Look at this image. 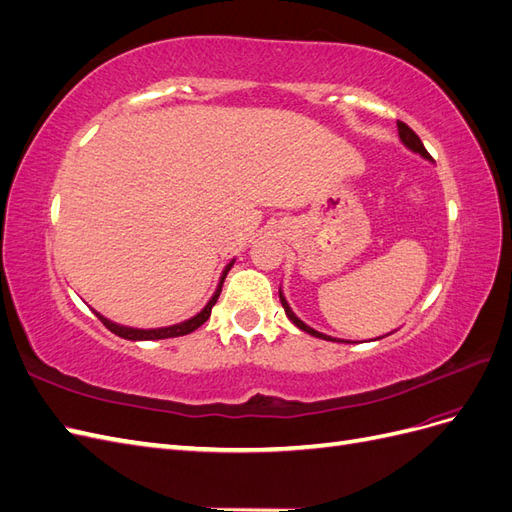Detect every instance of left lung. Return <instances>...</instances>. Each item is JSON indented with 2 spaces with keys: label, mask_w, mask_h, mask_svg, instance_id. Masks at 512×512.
Wrapping results in <instances>:
<instances>
[{
  "label": "left lung",
  "mask_w": 512,
  "mask_h": 512,
  "mask_svg": "<svg viewBox=\"0 0 512 512\" xmlns=\"http://www.w3.org/2000/svg\"><path fill=\"white\" fill-rule=\"evenodd\" d=\"M397 130H399V141L404 143V145H406L410 151L418 153V156L425 158V160H431V156H429V153H427L425 145L421 143V138H418V136L414 134V130H410L404 121H397ZM280 301H282V305H284V312H286V316L290 318V322H292V324H297V327H299L301 331L309 333V335H312V337H318V339H327V342L350 344V342H346V339H337V337H331V335H324V333H320V331H316V329L309 327V324H305L301 318H297V314H294L292 309H290V305H288V301H286V297H284L282 288H280ZM378 339H382V337H378Z\"/></svg>",
  "instance_id": "1"
}]
</instances>
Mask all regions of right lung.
I'll return each mask as SVG.
<instances>
[{
    "mask_svg": "<svg viewBox=\"0 0 512 512\" xmlns=\"http://www.w3.org/2000/svg\"><path fill=\"white\" fill-rule=\"evenodd\" d=\"M232 265H235V260H230L228 265H226V269L222 271L220 284H218V288H215V292H213V297L209 299V303H207L203 309H200V312H198L196 316H192L190 320H183V322H179V324H170V327H162V329H134V327H123V324H117V322H113V320H108V318H104V316L98 314V312H96V316L104 322V327H106L108 331H113L115 335H119V337H123V339H132V342H149V339H168V337L188 335V333L196 331V329L200 327V324H205V322L209 320L211 309H213V305L218 303V299H220V292H222L224 280H226V275H228V271H230Z\"/></svg>",
    "mask_w": 512,
    "mask_h": 512,
    "instance_id": "add662e5",
    "label": "right lung"
}]
</instances>
